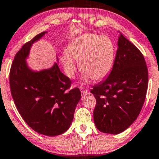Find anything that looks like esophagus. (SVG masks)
Segmentation results:
<instances>
[{"label": "esophagus", "instance_id": "esophagus-1", "mask_svg": "<svg viewBox=\"0 0 159 159\" xmlns=\"http://www.w3.org/2000/svg\"><path fill=\"white\" fill-rule=\"evenodd\" d=\"M80 90H81V92L83 94H85L88 92L87 89H86V87H84V86H81V87H80Z\"/></svg>", "mask_w": 159, "mask_h": 159}]
</instances>
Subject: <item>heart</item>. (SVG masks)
Here are the masks:
<instances>
[{
	"label": "heart",
	"instance_id": "heart-1",
	"mask_svg": "<svg viewBox=\"0 0 159 159\" xmlns=\"http://www.w3.org/2000/svg\"><path fill=\"white\" fill-rule=\"evenodd\" d=\"M67 54L61 57L65 73L74 78L77 71L76 60L80 61V68L84 78L100 81L110 73L115 60V46L107 36L86 34L74 40L67 46Z\"/></svg>",
	"mask_w": 159,
	"mask_h": 159
}]
</instances>
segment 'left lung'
Segmentation results:
<instances>
[{
    "mask_svg": "<svg viewBox=\"0 0 159 159\" xmlns=\"http://www.w3.org/2000/svg\"><path fill=\"white\" fill-rule=\"evenodd\" d=\"M107 78L93 86L96 99L94 120L98 130L117 134L137 119L145 102L148 71L143 54L122 34Z\"/></svg>",
    "mask_w": 159,
    "mask_h": 159,
    "instance_id": "1",
    "label": "left lung"
}]
</instances>
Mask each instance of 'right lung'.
<instances>
[{"label":"right lung","instance_id":"add662e5","mask_svg":"<svg viewBox=\"0 0 159 159\" xmlns=\"http://www.w3.org/2000/svg\"><path fill=\"white\" fill-rule=\"evenodd\" d=\"M45 33H39L16 53L10 70L9 84L16 109L27 125L39 134L54 137L69 129L81 94L77 87L69 89L71 81L57 63L39 72L27 66L25 60L31 46Z\"/></svg>","mask_w":159,"mask_h":159}]
</instances>
